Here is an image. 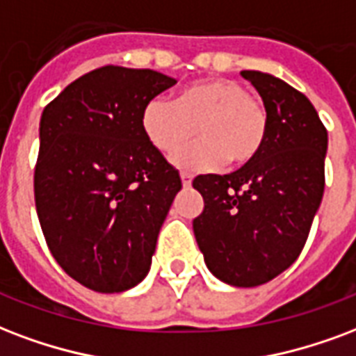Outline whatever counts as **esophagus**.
Here are the masks:
<instances>
[{
	"instance_id": "34e87169",
	"label": "esophagus",
	"mask_w": 356,
	"mask_h": 356,
	"mask_svg": "<svg viewBox=\"0 0 356 356\" xmlns=\"http://www.w3.org/2000/svg\"><path fill=\"white\" fill-rule=\"evenodd\" d=\"M181 181H183L184 186H190L192 184V175L186 172H181Z\"/></svg>"
}]
</instances>
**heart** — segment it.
I'll list each match as a JSON object with an SVG mask.
<instances>
[{
    "instance_id": "b5f03b06",
    "label": "heart",
    "mask_w": 356,
    "mask_h": 356,
    "mask_svg": "<svg viewBox=\"0 0 356 356\" xmlns=\"http://www.w3.org/2000/svg\"><path fill=\"white\" fill-rule=\"evenodd\" d=\"M142 130L162 154H173L195 135L194 146L179 152L173 162L184 170H214L229 162L243 166L261 153L267 142L268 113L261 99L243 83L211 78L184 88L175 100H149L142 112Z\"/></svg>"
}]
</instances>
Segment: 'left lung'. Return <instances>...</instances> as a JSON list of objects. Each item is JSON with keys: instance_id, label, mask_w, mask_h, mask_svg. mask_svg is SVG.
Returning <instances> with one entry per match:
<instances>
[{"instance_id": "left-lung-1", "label": "left lung", "mask_w": 356, "mask_h": 356, "mask_svg": "<svg viewBox=\"0 0 356 356\" xmlns=\"http://www.w3.org/2000/svg\"><path fill=\"white\" fill-rule=\"evenodd\" d=\"M268 113L261 153L227 175H197L194 235L209 270L237 287L261 286L302 252L325 190L327 129L305 95L280 78L243 70Z\"/></svg>"}]
</instances>
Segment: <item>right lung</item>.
<instances>
[{
    "instance_id": "obj_1",
    "label": "right lung",
    "mask_w": 356,
    "mask_h": 356,
    "mask_svg": "<svg viewBox=\"0 0 356 356\" xmlns=\"http://www.w3.org/2000/svg\"><path fill=\"white\" fill-rule=\"evenodd\" d=\"M177 81L106 65L46 104L35 164V207L65 273L99 293L147 276L181 177L142 130L149 100Z\"/></svg>"
}]
</instances>
